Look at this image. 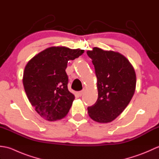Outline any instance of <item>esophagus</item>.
<instances>
[{"mask_svg":"<svg viewBox=\"0 0 159 159\" xmlns=\"http://www.w3.org/2000/svg\"><path fill=\"white\" fill-rule=\"evenodd\" d=\"M83 93H84V90H82V91H80V92H79V93H78V94H79V96H81L83 94Z\"/></svg>","mask_w":159,"mask_h":159,"instance_id":"obj_1","label":"esophagus"}]
</instances>
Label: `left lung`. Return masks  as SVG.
<instances>
[{
	"label": "left lung",
	"instance_id": "left-lung-1",
	"mask_svg": "<svg viewBox=\"0 0 159 159\" xmlns=\"http://www.w3.org/2000/svg\"><path fill=\"white\" fill-rule=\"evenodd\" d=\"M87 54L92 59L97 77L98 97L87 108L89 117L99 123H109L123 112L136 88L133 66L121 53L94 47Z\"/></svg>",
	"mask_w": 159,
	"mask_h": 159
}]
</instances>
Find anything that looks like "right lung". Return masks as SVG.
Masks as SVG:
<instances>
[{
  "instance_id": "obj_1",
  "label": "right lung",
  "mask_w": 159,
  "mask_h": 159,
  "mask_svg": "<svg viewBox=\"0 0 159 159\" xmlns=\"http://www.w3.org/2000/svg\"><path fill=\"white\" fill-rule=\"evenodd\" d=\"M84 50L52 46L35 55L24 71V88L31 105L50 121L66 116L75 98L67 89L66 69L69 60L82 55Z\"/></svg>"
}]
</instances>
